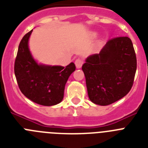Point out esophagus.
I'll list each match as a JSON object with an SVG mask.
<instances>
[{
    "mask_svg": "<svg viewBox=\"0 0 148 148\" xmlns=\"http://www.w3.org/2000/svg\"><path fill=\"white\" fill-rule=\"evenodd\" d=\"M83 63H84V61L82 58H77V59L75 61V66H76L77 68L82 67V64H83Z\"/></svg>",
    "mask_w": 148,
    "mask_h": 148,
    "instance_id": "obj_1",
    "label": "esophagus"
}]
</instances>
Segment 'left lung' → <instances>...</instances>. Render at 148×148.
<instances>
[{
    "mask_svg": "<svg viewBox=\"0 0 148 148\" xmlns=\"http://www.w3.org/2000/svg\"><path fill=\"white\" fill-rule=\"evenodd\" d=\"M136 66L130 38L108 40L100 53L89 56L82 66L90 101L106 106L125 96L133 87Z\"/></svg>",
    "mask_w": 148,
    "mask_h": 148,
    "instance_id": "left-lung-1",
    "label": "left lung"
}]
</instances>
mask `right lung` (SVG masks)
<instances>
[{
  "mask_svg": "<svg viewBox=\"0 0 148 148\" xmlns=\"http://www.w3.org/2000/svg\"><path fill=\"white\" fill-rule=\"evenodd\" d=\"M32 32L23 36L18 47L14 66L18 87L33 102L44 106L56 105L64 98L65 84L75 70V65L73 62L66 67L38 64L29 49Z\"/></svg>",
  "mask_w": 148,
  "mask_h": 148,
  "instance_id": "add662e5",
  "label": "right lung"
}]
</instances>
